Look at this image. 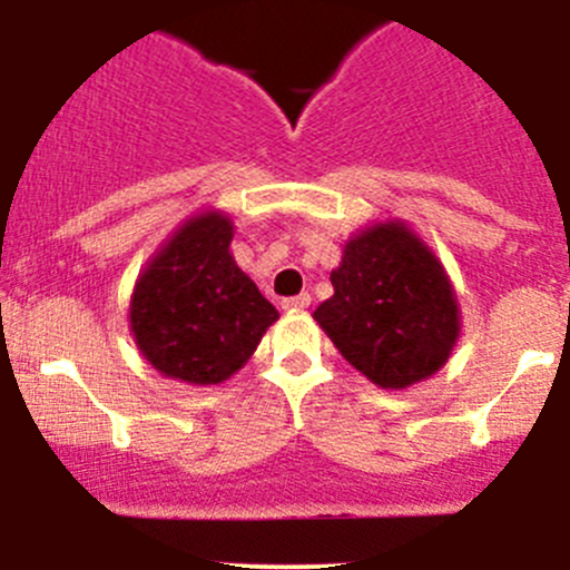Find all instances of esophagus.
<instances>
[{
  "mask_svg": "<svg viewBox=\"0 0 570 570\" xmlns=\"http://www.w3.org/2000/svg\"><path fill=\"white\" fill-rule=\"evenodd\" d=\"M281 306H284L286 312H303V308L312 306V295H308V292H301V295H295V297H284V301H281Z\"/></svg>",
  "mask_w": 570,
  "mask_h": 570,
  "instance_id": "1",
  "label": "esophagus"
}]
</instances>
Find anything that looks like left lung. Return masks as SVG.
<instances>
[{
	"mask_svg": "<svg viewBox=\"0 0 570 570\" xmlns=\"http://www.w3.org/2000/svg\"><path fill=\"white\" fill-rule=\"evenodd\" d=\"M331 284L333 297L320 303L314 320L375 386L407 389L446 364L461 336L455 289L405 223L355 234Z\"/></svg>",
	"mask_w": 570,
	"mask_h": 570,
	"instance_id": "8db88e82",
	"label": "left lung"
}]
</instances>
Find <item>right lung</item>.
<instances>
[{
  "label": "right lung",
  "instance_id": "add662e5",
  "mask_svg": "<svg viewBox=\"0 0 570 570\" xmlns=\"http://www.w3.org/2000/svg\"><path fill=\"white\" fill-rule=\"evenodd\" d=\"M232 237L234 223L220 212L189 217L137 278L131 333L165 377L193 386L228 381L278 320L234 262Z\"/></svg>",
  "mask_w": 570,
  "mask_h": 570
}]
</instances>
